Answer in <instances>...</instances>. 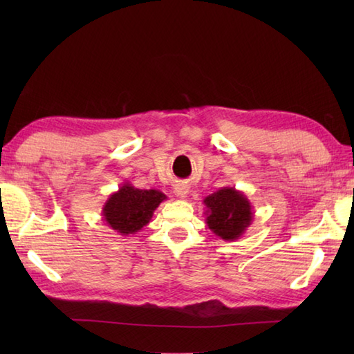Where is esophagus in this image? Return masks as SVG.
I'll use <instances>...</instances> for the list:
<instances>
[{
	"instance_id": "1",
	"label": "esophagus",
	"mask_w": 354,
	"mask_h": 354,
	"mask_svg": "<svg viewBox=\"0 0 354 354\" xmlns=\"http://www.w3.org/2000/svg\"><path fill=\"white\" fill-rule=\"evenodd\" d=\"M175 194L179 199H185L187 194H189V187H187L185 184L175 185Z\"/></svg>"
}]
</instances>
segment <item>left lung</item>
Returning a JSON list of instances; mask_svg holds the SVG:
<instances>
[{
    "label": "left lung",
    "instance_id": "8db88e82",
    "mask_svg": "<svg viewBox=\"0 0 354 354\" xmlns=\"http://www.w3.org/2000/svg\"><path fill=\"white\" fill-rule=\"evenodd\" d=\"M205 222L213 234L227 242L240 239L251 227L254 212L250 199L234 187H222L204 199Z\"/></svg>",
    "mask_w": 354,
    "mask_h": 354
}]
</instances>
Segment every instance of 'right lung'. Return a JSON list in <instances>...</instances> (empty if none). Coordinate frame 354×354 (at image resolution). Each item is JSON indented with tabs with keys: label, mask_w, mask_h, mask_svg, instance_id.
Segmentation results:
<instances>
[{
	"label": "right lung",
	"mask_w": 354,
	"mask_h": 354,
	"mask_svg": "<svg viewBox=\"0 0 354 354\" xmlns=\"http://www.w3.org/2000/svg\"><path fill=\"white\" fill-rule=\"evenodd\" d=\"M165 199L167 196L160 190H140L131 183H124L104 202L103 221L120 236L137 234L150 222L153 212Z\"/></svg>",
	"instance_id": "1"
}]
</instances>
